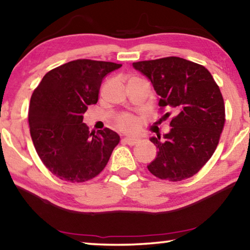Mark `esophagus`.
<instances>
[{
    "instance_id": "esophagus-1",
    "label": "esophagus",
    "mask_w": 250,
    "mask_h": 250,
    "mask_svg": "<svg viewBox=\"0 0 250 250\" xmlns=\"http://www.w3.org/2000/svg\"><path fill=\"white\" fill-rule=\"evenodd\" d=\"M124 141L125 144H128L129 146H135L136 144H138V139H136V138H125Z\"/></svg>"
}]
</instances>
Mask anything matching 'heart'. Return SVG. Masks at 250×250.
<instances>
[{"mask_svg":"<svg viewBox=\"0 0 250 250\" xmlns=\"http://www.w3.org/2000/svg\"><path fill=\"white\" fill-rule=\"evenodd\" d=\"M118 128L125 132H135L138 129V120L130 114H124L118 119Z\"/></svg>","mask_w":250,"mask_h":250,"instance_id":"1","label":"heart"}]
</instances>
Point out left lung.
<instances>
[{
    "instance_id": "1",
    "label": "left lung",
    "mask_w": 250,
    "mask_h": 250,
    "mask_svg": "<svg viewBox=\"0 0 250 250\" xmlns=\"http://www.w3.org/2000/svg\"><path fill=\"white\" fill-rule=\"evenodd\" d=\"M150 80L159 95L161 110L172 112L170 131L152 137L157 157L148 165L161 180L180 182L195 175L211 158L225 125V102L206 67L180 57L133 62Z\"/></svg>"
}]
</instances>
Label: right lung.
Returning a JSON list of instances; mask_svg holds the SVG:
<instances>
[{
	"label": "right lung",
	"mask_w": 250,
	"mask_h": 250,
	"mask_svg": "<svg viewBox=\"0 0 250 250\" xmlns=\"http://www.w3.org/2000/svg\"><path fill=\"white\" fill-rule=\"evenodd\" d=\"M111 62L76 59L51 69L35 88L29 106L30 135L43 165L62 181L83 183L102 172L120 141L109 128L89 132L87 106L99 100Z\"/></svg>",
	"instance_id": "add662e5"
}]
</instances>
